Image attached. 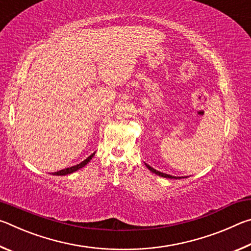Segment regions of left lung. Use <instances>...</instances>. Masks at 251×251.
<instances>
[{"label":"left lung","instance_id":"left-lung-1","mask_svg":"<svg viewBox=\"0 0 251 251\" xmlns=\"http://www.w3.org/2000/svg\"><path fill=\"white\" fill-rule=\"evenodd\" d=\"M146 166H147V168L150 169V171H151V173H155L156 175L161 176V177H165V178H171V179H178V177L172 176V175H167V174H164V173H160V172H158V171H156V169H154L152 167H151L150 165H147V164H146Z\"/></svg>","mask_w":251,"mask_h":251}]
</instances>
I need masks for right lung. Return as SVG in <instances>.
<instances>
[{
	"label": "right lung",
	"instance_id": "add662e5",
	"mask_svg": "<svg viewBox=\"0 0 251 251\" xmlns=\"http://www.w3.org/2000/svg\"><path fill=\"white\" fill-rule=\"evenodd\" d=\"M95 155V152H93V154L91 155V156H88L86 159L85 160H83L82 163H79V164H77V165H75V166H72V167H69V168H64V169H62V171H58V172H55V173H53L52 175H56V176H63V175H69V174H72V173H74V172H76V171H78L79 168H82V167H84L85 165H86L88 161H90L91 159H92V157Z\"/></svg>",
	"mask_w": 251,
	"mask_h": 251
}]
</instances>
